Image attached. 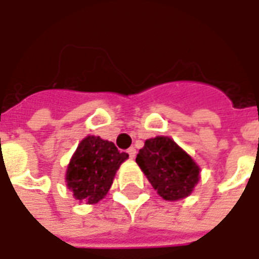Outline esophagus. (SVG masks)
Returning a JSON list of instances; mask_svg holds the SVG:
<instances>
[{"label":"esophagus","instance_id":"obj_1","mask_svg":"<svg viewBox=\"0 0 259 259\" xmlns=\"http://www.w3.org/2000/svg\"><path fill=\"white\" fill-rule=\"evenodd\" d=\"M127 154H129V157L133 159V158L136 157V148H133V147H130L129 150H127Z\"/></svg>","mask_w":259,"mask_h":259}]
</instances>
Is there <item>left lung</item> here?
<instances>
[{
  "label": "left lung",
  "instance_id": "8db88e82",
  "mask_svg": "<svg viewBox=\"0 0 259 259\" xmlns=\"http://www.w3.org/2000/svg\"><path fill=\"white\" fill-rule=\"evenodd\" d=\"M136 162L158 194L168 201L187 197L200 176L197 163L169 137L147 140Z\"/></svg>",
  "mask_w": 259,
  "mask_h": 259
}]
</instances>
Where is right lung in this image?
I'll list each match as a JSON object with an SVG mask.
<instances>
[{"instance_id": "right-lung-1", "label": "right lung", "mask_w": 259, "mask_h": 259, "mask_svg": "<svg viewBox=\"0 0 259 259\" xmlns=\"http://www.w3.org/2000/svg\"><path fill=\"white\" fill-rule=\"evenodd\" d=\"M129 155L120 152L113 143L87 136L76 148L66 170V183L76 200L94 204L104 198L113 176Z\"/></svg>"}]
</instances>
